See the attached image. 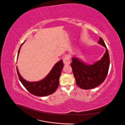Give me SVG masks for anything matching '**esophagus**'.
<instances>
[{"label": "esophagus", "instance_id": "34e87169", "mask_svg": "<svg viewBox=\"0 0 125 125\" xmlns=\"http://www.w3.org/2000/svg\"><path fill=\"white\" fill-rule=\"evenodd\" d=\"M63 62L65 65H69L70 63V57L69 56L66 55L63 58Z\"/></svg>", "mask_w": 125, "mask_h": 125}]
</instances>
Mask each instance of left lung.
I'll use <instances>...</instances> for the list:
<instances>
[{"label": "left lung", "mask_w": 125, "mask_h": 125, "mask_svg": "<svg viewBox=\"0 0 125 125\" xmlns=\"http://www.w3.org/2000/svg\"><path fill=\"white\" fill-rule=\"evenodd\" d=\"M106 48L103 57L93 65H86L78 58H72L71 67L77 85L82 89H91L103 83L108 73L110 60L106 46L103 40L100 37L98 42Z\"/></svg>", "instance_id": "8db88e82"}]
</instances>
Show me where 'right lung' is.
Instances as JSON below:
<instances>
[{
	"label": "right lung",
	"mask_w": 125,
	"mask_h": 125,
	"mask_svg": "<svg viewBox=\"0 0 125 125\" xmlns=\"http://www.w3.org/2000/svg\"><path fill=\"white\" fill-rule=\"evenodd\" d=\"M24 43L21 44L19 48L18 57L21 46ZM63 67L62 60H60L55 64L46 77L42 80L37 82H28L26 81L21 76L17 67V71L20 81L30 93L37 96H45L52 94L57 89L59 85V78Z\"/></svg>",
	"instance_id": "1"
}]
</instances>
